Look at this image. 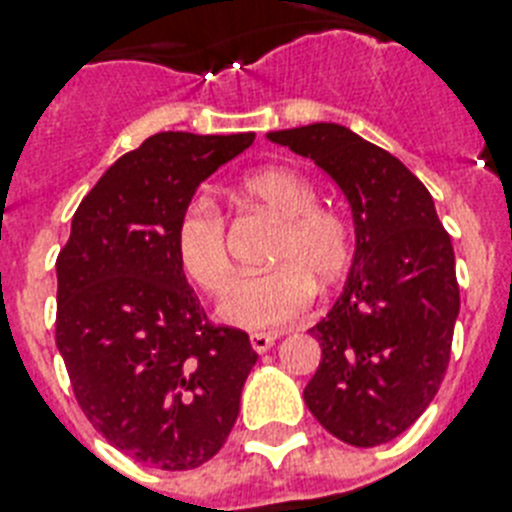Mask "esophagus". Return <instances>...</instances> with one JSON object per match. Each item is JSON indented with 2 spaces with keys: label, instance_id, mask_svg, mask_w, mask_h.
<instances>
[{
  "label": "esophagus",
  "instance_id": "esophagus-1",
  "mask_svg": "<svg viewBox=\"0 0 512 512\" xmlns=\"http://www.w3.org/2000/svg\"><path fill=\"white\" fill-rule=\"evenodd\" d=\"M278 341V333H252L249 336V343H252V349L257 351V354H265V351H270V346Z\"/></svg>",
  "mask_w": 512,
  "mask_h": 512
}]
</instances>
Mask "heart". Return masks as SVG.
<instances>
[{
    "mask_svg": "<svg viewBox=\"0 0 512 512\" xmlns=\"http://www.w3.org/2000/svg\"><path fill=\"white\" fill-rule=\"evenodd\" d=\"M236 195L281 221L270 265L260 276L239 278L223 296L218 315L244 330H276L302 317L312 304L317 281L330 286L349 270L354 242L349 223L336 210L317 205L315 187L289 166H263L244 174ZM174 249L184 276L205 294L229 286L223 213L210 197H192L174 229Z\"/></svg>",
    "mask_w": 512,
    "mask_h": 512,
    "instance_id": "heart-1",
    "label": "heart"
}]
</instances>
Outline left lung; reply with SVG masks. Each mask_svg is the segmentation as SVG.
Segmentation results:
<instances>
[{
  "label": "left lung",
  "instance_id": "8db88e82",
  "mask_svg": "<svg viewBox=\"0 0 512 512\" xmlns=\"http://www.w3.org/2000/svg\"><path fill=\"white\" fill-rule=\"evenodd\" d=\"M268 140L315 161L349 200L354 260L309 328L322 362L304 403L333 437L375 448L424 414L445 377L461 309L453 244L427 187L349 127L315 122Z\"/></svg>",
  "mask_w": 512,
  "mask_h": 512
}]
</instances>
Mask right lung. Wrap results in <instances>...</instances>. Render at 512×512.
Here are the masks:
<instances>
[{
	"label": "right lung",
	"instance_id": "obj_1",
	"mask_svg": "<svg viewBox=\"0 0 512 512\" xmlns=\"http://www.w3.org/2000/svg\"><path fill=\"white\" fill-rule=\"evenodd\" d=\"M252 132H158L83 197L57 257V349L88 422L145 466L210 461L257 362L249 336L216 328L174 249L184 205Z\"/></svg>",
	"mask_w": 512,
	"mask_h": 512
}]
</instances>
